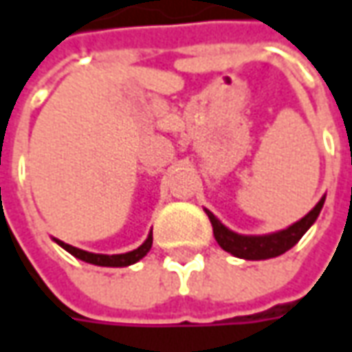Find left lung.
Returning a JSON list of instances; mask_svg holds the SVG:
<instances>
[{"label": "left lung", "mask_w": 352, "mask_h": 352, "mask_svg": "<svg viewBox=\"0 0 352 352\" xmlns=\"http://www.w3.org/2000/svg\"><path fill=\"white\" fill-rule=\"evenodd\" d=\"M323 202H325V195L298 222L288 226L286 230H278V232H273V234H263V236H243V234H237L234 230H230L228 226L222 224L208 208H204V212H206L210 224H212L214 237H216L218 245L224 251H228L230 255H234L237 259L265 261L278 257V255L286 253L288 249L294 248L298 241L302 239V236L318 220L321 208H323Z\"/></svg>", "instance_id": "8db88e82"}]
</instances>
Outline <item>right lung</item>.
Instances as JSON below:
<instances>
[{
    "label": "right lung",
    "mask_w": 352,
    "mask_h": 352,
    "mask_svg": "<svg viewBox=\"0 0 352 352\" xmlns=\"http://www.w3.org/2000/svg\"><path fill=\"white\" fill-rule=\"evenodd\" d=\"M56 243L62 249H66L69 255H74L76 259L85 261V263H91V265H97V267H128V265H134L138 263L140 259H144L148 255V251L152 249V232L148 234L146 241L140 245L138 249L134 251H128V253H118V255H103V253H91V251H85V249L74 248L69 243H64L62 239L58 237H52Z\"/></svg>",
    "instance_id": "obj_1"
}]
</instances>
